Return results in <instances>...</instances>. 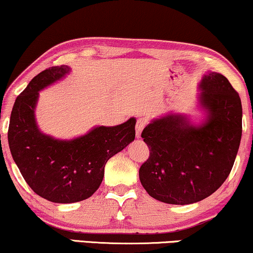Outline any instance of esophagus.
I'll return each mask as SVG.
<instances>
[{
    "mask_svg": "<svg viewBox=\"0 0 253 253\" xmlns=\"http://www.w3.org/2000/svg\"><path fill=\"white\" fill-rule=\"evenodd\" d=\"M145 126H146V121L143 120V119H141V118L136 120V124H135V134H136V137L141 136V132H142V129L145 128Z\"/></svg>",
    "mask_w": 253,
    "mask_h": 253,
    "instance_id": "34e87169",
    "label": "esophagus"
}]
</instances>
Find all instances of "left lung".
Returning a JSON list of instances; mask_svg holds the SVG:
<instances>
[{"label": "left lung", "mask_w": 253, "mask_h": 253, "mask_svg": "<svg viewBox=\"0 0 253 253\" xmlns=\"http://www.w3.org/2000/svg\"><path fill=\"white\" fill-rule=\"evenodd\" d=\"M207 118L195 126L182 114L153 120L141 137L149 158L139 177L149 196L168 204H191L215 193L231 171L242 137V101L224 76L208 72L200 83Z\"/></svg>", "instance_id": "8db88e82"}]
</instances>
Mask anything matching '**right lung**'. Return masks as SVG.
Listing matches in <instances>:
<instances>
[{"instance_id": "add662e5", "label": "right lung", "mask_w": 253, "mask_h": 253, "mask_svg": "<svg viewBox=\"0 0 253 253\" xmlns=\"http://www.w3.org/2000/svg\"><path fill=\"white\" fill-rule=\"evenodd\" d=\"M71 69L52 66L31 79L16 98L8 129L12 159L29 187L55 203H75L92 196L104 178L106 162L135 137V119L113 127L98 126L72 140L42 133L36 124L40 91L64 78Z\"/></svg>"}]
</instances>
